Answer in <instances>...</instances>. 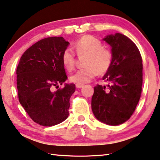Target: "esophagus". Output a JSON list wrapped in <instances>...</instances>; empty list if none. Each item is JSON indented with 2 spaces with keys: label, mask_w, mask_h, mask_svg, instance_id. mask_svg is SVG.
I'll use <instances>...</instances> for the list:
<instances>
[{
  "label": "esophagus",
  "mask_w": 160,
  "mask_h": 160,
  "mask_svg": "<svg viewBox=\"0 0 160 160\" xmlns=\"http://www.w3.org/2000/svg\"><path fill=\"white\" fill-rule=\"evenodd\" d=\"M84 84H80V83H77V84H76V87H77L78 88H82L83 86H84Z\"/></svg>",
  "instance_id": "obj_1"
}]
</instances>
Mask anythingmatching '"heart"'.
I'll return each instance as SVG.
<instances>
[{"label": "heart", "mask_w": 160, "mask_h": 160, "mask_svg": "<svg viewBox=\"0 0 160 160\" xmlns=\"http://www.w3.org/2000/svg\"><path fill=\"white\" fill-rule=\"evenodd\" d=\"M73 48L78 54H86L85 68L78 70L70 76V80L75 83L88 82L98 74H104L111 67L113 53L110 49L103 46L101 40L91 35H84L74 43ZM62 63L67 70L75 68V56L73 52L67 49L62 54Z\"/></svg>", "instance_id": "1"}]
</instances>
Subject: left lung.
Masks as SVG:
<instances>
[{"label":"left lung","mask_w":160,"mask_h":160,"mask_svg":"<svg viewBox=\"0 0 160 160\" xmlns=\"http://www.w3.org/2000/svg\"><path fill=\"white\" fill-rule=\"evenodd\" d=\"M103 40L112 47L113 62L103 78L108 85L94 87L91 107L98 120L117 126L130 118L139 101L142 58L136 44L125 35L116 33Z\"/></svg>","instance_id":"8db88e82"}]
</instances>
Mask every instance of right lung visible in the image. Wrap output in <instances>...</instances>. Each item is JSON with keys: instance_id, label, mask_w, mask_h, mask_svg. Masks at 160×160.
I'll use <instances>...</instances> for the list:
<instances>
[{"instance_id": "add662e5", "label": "right lung", "mask_w": 160, "mask_h": 160, "mask_svg": "<svg viewBox=\"0 0 160 160\" xmlns=\"http://www.w3.org/2000/svg\"><path fill=\"white\" fill-rule=\"evenodd\" d=\"M68 44L62 37L40 40L23 54L16 69L19 102L29 117L42 126L57 125L69 116L75 84L54 89L68 78L61 57Z\"/></svg>"}]
</instances>
